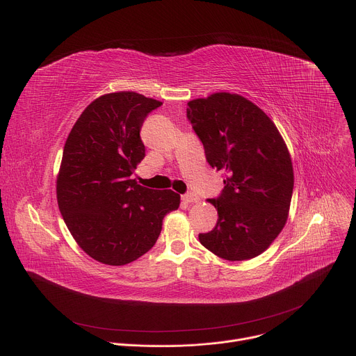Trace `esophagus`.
Here are the masks:
<instances>
[{
	"instance_id": "34e87169",
	"label": "esophagus",
	"mask_w": 356,
	"mask_h": 356,
	"mask_svg": "<svg viewBox=\"0 0 356 356\" xmlns=\"http://www.w3.org/2000/svg\"><path fill=\"white\" fill-rule=\"evenodd\" d=\"M181 200H183L184 202H197L200 198H198V195L194 194V193H187V194H183V195H181Z\"/></svg>"
}]
</instances>
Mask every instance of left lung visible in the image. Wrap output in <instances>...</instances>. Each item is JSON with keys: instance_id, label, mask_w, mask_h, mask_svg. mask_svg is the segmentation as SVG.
Returning a JSON list of instances; mask_svg holds the SVG:
<instances>
[{"instance_id": "8db88e82", "label": "left lung", "mask_w": 356, "mask_h": 356, "mask_svg": "<svg viewBox=\"0 0 356 356\" xmlns=\"http://www.w3.org/2000/svg\"><path fill=\"white\" fill-rule=\"evenodd\" d=\"M187 106L207 162L225 173L221 195L209 200L218 211L217 224L198 239L225 261L255 258L289 217L294 175L284 139L273 121L239 94L214 92Z\"/></svg>"}]
</instances>
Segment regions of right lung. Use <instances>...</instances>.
I'll return each mask as SVG.
<instances>
[{"instance_id":"right-lung-1","label":"right lung","mask_w":356,"mask_h":356,"mask_svg":"<svg viewBox=\"0 0 356 356\" xmlns=\"http://www.w3.org/2000/svg\"><path fill=\"white\" fill-rule=\"evenodd\" d=\"M162 103L135 91L95 98L73 125L56 180L60 214L92 259L122 266L154 246L180 195L152 190L131 175L145 158L139 131Z\"/></svg>"}]
</instances>
